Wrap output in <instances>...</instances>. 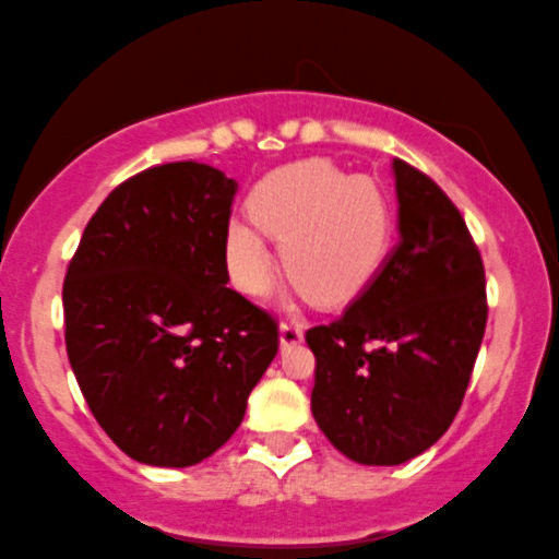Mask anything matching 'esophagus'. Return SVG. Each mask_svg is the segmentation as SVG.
<instances>
[{
    "label": "esophagus",
    "instance_id": "1",
    "mask_svg": "<svg viewBox=\"0 0 559 559\" xmlns=\"http://www.w3.org/2000/svg\"><path fill=\"white\" fill-rule=\"evenodd\" d=\"M305 340V331L302 326H297V323H281L278 329V342H281V349L286 347H297L299 342Z\"/></svg>",
    "mask_w": 559,
    "mask_h": 559
}]
</instances>
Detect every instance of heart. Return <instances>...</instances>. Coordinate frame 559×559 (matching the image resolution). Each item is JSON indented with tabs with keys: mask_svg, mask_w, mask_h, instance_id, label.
<instances>
[{
	"mask_svg": "<svg viewBox=\"0 0 559 559\" xmlns=\"http://www.w3.org/2000/svg\"><path fill=\"white\" fill-rule=\"evenodd\" d=\"M253 223L230 219L225 260L233 284L260 297L275 260L265 236L278 238L289 278L323 305L347 302L377 275L390 247L388 195L369 177H349L321 158L270 171L249 199Z\"/></svg>",
	"mask_w": 559,
	"mask_h": 559,
	"instance_id": "obj_1",
	"label": "heart"
}]
</instances>
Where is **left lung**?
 I'll use <instances>...</instances> for the list:
<instances>
[{"instance_id":"1","label":"left lung","mask_w":559,"mask_h":559,"mask_svg":"<svg viewBox=\"0 0 559 559\" xmlns=\"http://www.w3.org/2000/svg\"><path fill=\"white\" fill-rule=\"evenodd\" d=\"M392 177L397 247L342 318L305 336L316 425L366 467H395L443 438L488 318L486 270L462 214L401 158Z\"/></svg>"}]
</instances>
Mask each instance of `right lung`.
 <instances>
[{"label":"right lung","instance_id":"obj_1","mask_svg":"<svg viewBox=\"0 0 559 559\" xmlns=\"http://www.w3.org/2000/svg\"><path fill=\"white\" fill-rule=\"evenodd\" d=\"M236 193L206 164L140 171L92 214L66 273L73 377L140 464L193 467L223 449L278 353L273 318L228 286Z\"/></svg>","mask_w":559,"mask_h":559}]
</instances>
